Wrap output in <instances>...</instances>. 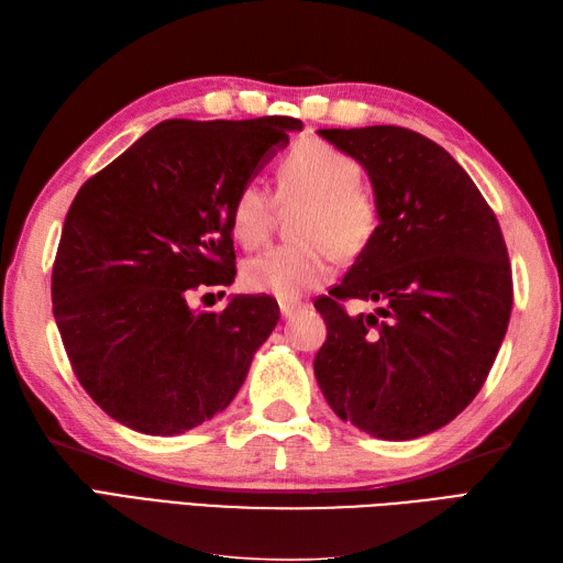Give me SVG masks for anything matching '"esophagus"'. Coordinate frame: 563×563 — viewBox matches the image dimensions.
I'll list each match as a JSON object with an SVG mask.
<instances>
[{
  "mask_svg": "<svg viewBox=\"0 0 563 563\" xmlns=\"http://www.w3.org/2000/svg\"><path fill=\"white\" fill-rule=\"evenodd\" d=\"M299 309H302V305H299V302H292V299H280V313L285 319L295 317Z\"/></svg>",
  "mask_w": 563,
  "mask_h": 563,
  "instance_id": "obj_1",
  "label": "esophagus"
}]
</instances>
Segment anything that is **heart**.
<instances>
[{
  "mask_svg": "<svg viewBox=\"0 0 563 563\" xmlns=\"http://www.w3.org/2000/svg\"><path fill=\"white\" fill-rule=\"evenodd\" d=\"M362 165L329 141H299L276 169V196L246 181L230 206L234 240L246 250L264 244L276 225L278 206L292 216L297 242L273 246L242 268L246 290L297 299L331 280V256L350 261L364 252L378 225V201Z\"/></svg>",
  "mask_w": 563,
  "mask_h": 563,
  "instance_id": "heart-1",
  "label": "heart"
}]
</instances>
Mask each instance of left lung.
<instances>
[{"label": "left lung", "mask_w": 563, "mask_h": 563, "mask_svg": "<svg viewBox=\"0 0 563 563\" xmlns=\"http://www.w3.org/2000/svg\"><path fill=\"white\" fill-rule=\"evenodd\" d=\"M374 185L378 225L345 278L317 297L313 374L333 412L408 441L455 420L485 386L514 307L506 242L485 196L439 143L405 126L321 129ZM378 301V314L344 309Z\"/></svg>", "instance_id": "obj_1"}]
</instances>
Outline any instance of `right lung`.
I'll use <instances>...</instances> for the list:
<instances>
[{
    "mask_svg": "<svg viewBox=\"0 0 563 563\" xmlns=\"http://www.w3.org/2000/svg\"><path fill=\"white\" fill-rule=\"evenodd\" d=\"M295 117L167 120L78 189L52 266V311L96 405L169 437L225 410L280 319L268 295L191 311L238 276L230 206L287 143Z\"/></svg>",
    "mask_w": 563,
    "mask_h": 563,
    "instance_id": "obj_1",
    "label": "right lung"
}]
</instances>
